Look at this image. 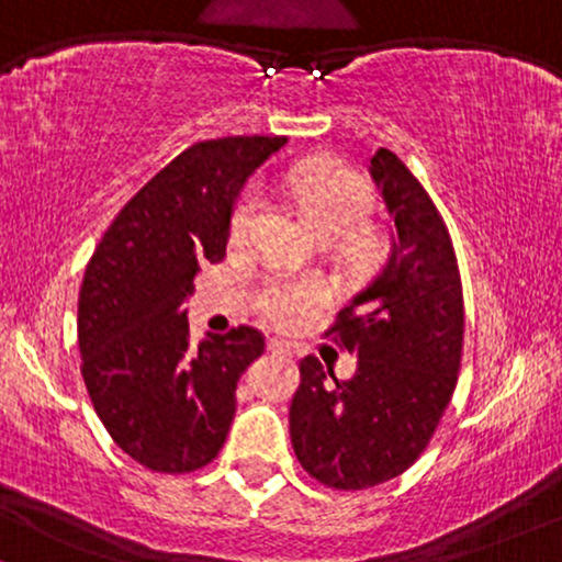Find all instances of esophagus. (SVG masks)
<instances>
[{
    "label": "esophagus",
    "instance_id": "esophagus-1",
    "mask_svg": "<svg viewBox=\"0 0 562 562\" xmlns=\"http://www.w3.org/2000/svg\"><path fill=\"white\" fill-rule=\"evenodd\" d=\"M267 350H269V353H277V356H293V348H290L288 342L274 340V337H269V340H267Z\"/></svg>",
    "mask_w": 562,
    "mask_h": 562
}]
</instances>
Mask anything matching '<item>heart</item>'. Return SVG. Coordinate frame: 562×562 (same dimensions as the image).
Returning <instances> with one entry per match:
<instances>
[{
    "label": "heart",
    "mask_w": 562,
    "mask_h": 562,
    "mask_svg": "<svg viewBox=\"0 0 562 562\" xmlns=\"http://www.w3.org/2000/svg\"><path fill=\"white\" fill-rule=\"evenodd\" d=\"M290 191L303 209V214L319 227V233L342 235L358 222L367 220L374 206V191L369 180L335 165V161H311L290 175ZM263 209L261 182H248L235 201L233 216H229V238L233 243H246L251 238L256 220ZM327 301V290L322 280L311 274H288L274 272L263 280L259 303L263 316L280 329H293L306 316Z\"/></svg>",
    "instance_id": "1"
}]
</instances>
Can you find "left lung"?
Masks as SVG:
<instances>
[{
	"label": "left lung",
	"instance_id": "obj_1",
	"mask_svg": "<svg viewBox=\"0 0 562 562\" xmlns=\"http://www.w3.org/2000/svg\"><path fill=\"white\" fill-rule=\"evenodd\" d=\"M371 178L395 220L387 259L324 337L358 356L340 382L319 358L301 361L290 442L329 490H369L401 476L427 450L458 384L463 285L448 225L416 175L380 148Z\"/></svg>",
	"mask_w": 562,
	"mask_h": 562
}]
</instances>
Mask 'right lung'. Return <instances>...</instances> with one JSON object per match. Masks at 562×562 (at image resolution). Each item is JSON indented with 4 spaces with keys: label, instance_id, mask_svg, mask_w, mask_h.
Returning a JSON list of instances; mask_svg holds the SVG:
<instances>
[{
    "label": "right lung",
    "instance_id": "right-lung-1",
    "mask_svg": "<svg viewBox=\"0 0 562 562\" xmlns=\"http://www.w3.org/2000/svg\"><path fill=\"white\" fill-rule=\"evenodd\" d=\"M285 144L227 135L188 146L120 209L88 261L80 374L104 429L148 471L191 474L225 445L235 387L263 335L240 324L195 346L180 303L201 263L225 256L243 182Z\"/></svg>",
    "mask_w": 562,
    "mask_h": 562
}]
</instances>
